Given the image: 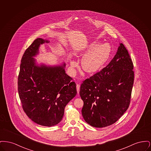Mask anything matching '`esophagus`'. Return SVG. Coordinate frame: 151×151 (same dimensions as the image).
Listing matches in <instances>:
<instances>
[{
    "instance_id": "obj_1",
    "label": "esophagus",
    "mask_w": 151,
    "mask_h": 151,
    "mask_svg": "<svg viewBox=\"0 0 151 151\" xmlns=\"http://www.w3.org/2000/svg\"><path fill=\"white\" fill-rule=\"evenodd\" d=\"M80 84H76V89H77V92H78V94H79V91H80Z\"/></svg>"
}]
</instances>
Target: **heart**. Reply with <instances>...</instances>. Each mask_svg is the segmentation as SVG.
Here are the masks:
<instances>
[{"mask_svg": "<svg viewBox=\"0 0 151 151\" xmlns=\"http://www.w3.org/2000/svg\"><path fill=\"white\" fill-rule=\"evenodd\" d=\"M111 52V47L109 43H101L93 41L84 50V57L81 60L83 70L88 73H94L100 70L107 62ZM77 63L72 60L71 65L77 66Z\"/></svg>", "mask_w": 151, "mask_h": 151, "instance_id": "heart-1", "label": "heart"}]
</instances>
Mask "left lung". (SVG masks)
<instances>
[{"label": "left lung", "instance_id": "left-lung-1", "mask_svg": "<svg viewBox=\"0 0 151 151\" xmlns=\"http://www.w3.org/2000/svg\"><path fill=\"white\" fill-rule=\"evenodd\" d=\"M133 63L123 43L113 59L101 71L85 80L80 95L81 113L91 126L101 128L116 122L129 106L134 80Z\"/></svg>", "mask_w": 151, "mask_h": 151}]
</instances>
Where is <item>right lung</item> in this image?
<instances>
[{"instance_id":"1","label":"right lung","mask_w":151,"mask_h":151,"mask_svg":"<svg viewBox=\"0 0 151 151\" xmlns=\"http://www.w3.org/2000/svg\"><path fill=\"white\" fill-rule=\"evenodd\" d=\"M49 41L38 38L22 55L18 76V92L22 109L36 123L51 127L63 118L65 106L76 95V84L65 71V64H37L34 57L41 45Z\"/></svg>"}]
</instances>
